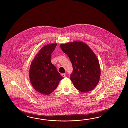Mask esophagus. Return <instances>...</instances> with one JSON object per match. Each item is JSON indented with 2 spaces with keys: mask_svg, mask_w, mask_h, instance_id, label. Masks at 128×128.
<instances>
[{
  "mask_svg": "<svg viewBox=\"0 0 128 128\" xmlns=\"http://www.w3.org/2000/svg\"><path fill=\"white\" fill-rule=\"evenodd\" d=\"M61 76H63V77H65V76H66V74H62Z\"/></svg>",
  "mask_w": 128,
  "mask_h": 128,
  "instance_id": "1",
  "label": "esophagus"
}]
</instances>
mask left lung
<instances>
[{
  "instance_id": "obj_1",
  "label": "left lung",
  "mask_w": 128,
  "mask_h": 128,
  "mask_svg": "<svg viewBox=\"0 0 128 128\" xmlns=\"http://www.w3.org/2000/svg\"><path fill=\"white\" fill-rule=\"evenodd\" d=\"M60 46L72 64L73 71L70 78L74 86L82 92L93 90L101 76L100 66L95 53L81 41L61 44Z\"/></svg>"
}]
</instances>
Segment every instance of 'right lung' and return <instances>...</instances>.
<instances>
[{"label": "right lung", "mask_w": 128, "mask_h": 128, "mask_svg": "<svg viewBox=\"0 0 128 128\" xmlns=\"http://www.w3.org/2000/svg\"><path fill=\"white\" fill-rule=\"evenodd\" d=\"M56 44H47L36 55L29 70L30 82L34 89L43 95H48L57 87L64 77L51 61V54Z\"/></svg>", "instance_id": "right-lung-1"}]
</instances>
